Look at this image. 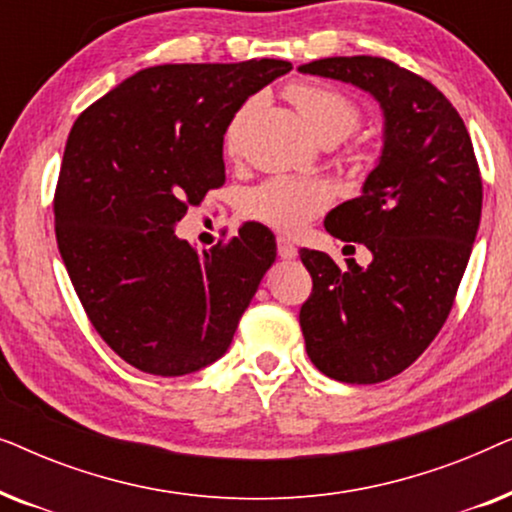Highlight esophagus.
Returning a JSON list of instances; mask_svg holds the SVG:
<instances>
[{
	"instance_id": "obj_1",
	"label": "esophagus",
	"mask_w": 512,
	"mask_h": 512,
	"mask_svg": "<svg viewBox=\"0 0 512 512\" xmlns=\"http://www.w3.org/2000/svg\"><path fill=\"white\" fill-rule=\"evenodd\" d=\"M277 254L284 258V261H291V258L298 256V249L296 244L291 240H286V237H277Z\"/></svg>"
}]
</instances>
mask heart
<instances>
[{
    "instance_id": "heart-1",
    "label": "heart",
    "mask_w": 512,
    "mask_h": 512,
    "mask_svg": "<svg viewBox=\"0 0 512 512\" xmlns=\"http://www.w3.org/2000/svg\"><path fill=\"white\" fill-rule=\"evenodd\" d=\"M286 97L321 142H340L352 135L361 121L359 104L324 83H293L286 88ZM251 111H254V102H247L230 118L226 135H223L228 153L240 151ZM328 202H331V188L324 181L272 177L244 193L242 212L247 219L275 228L279 233H296L319 212H324Z\"/></svg>"
}]
</instances>
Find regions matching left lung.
<instances>
[{
    "mask_svg": "<svg viewBox=\"0 0 512 512\" xmlns=\"http://www.w3.org/2000/svg\"><path fill=\"white\" fill-rule=\"evenodd\" d=\"M298 72L366 90L384 116L382 156L359 198L324 226L373 254L368 268L300 249L312 293L300 307L310 361L347 384L403 373L452 310L482 212V179L457 109L422 76L373 55L324 58Z\"/></svg>",
    "mask_w": 512,
    "mask_h": 512,
    "instance_id": "1",
    "label": "left lung"
}]
</instances>
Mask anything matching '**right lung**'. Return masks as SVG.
<instances>
[{"instance_id":"obj_1","label":"right lung","mask_w":512,"mask_h":512,"mask_svg":"<svg viewBox=\"0 0 512 512\" xmlns=\"http://www.w3.org/2000/svg\"><path fill=\"white\" fill-rule=\"evenodd\" d=\"M286 60L158 65L90 104L67 137L55 237L76 296L102 340L144 373L179 377L226 354L277 256L249 221L198 254L174 235L188 205L223 186V135Z\"/></svg>"}]
</instances>
